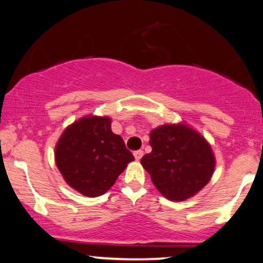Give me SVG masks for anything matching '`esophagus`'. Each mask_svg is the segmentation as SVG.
<instances>
[{
  "label": "esophagus",
  "mask_w": 263,
  "mask_h": 263,
  "mask_svg": "<svg viewBox=\"0 0 263 263\" xmlns=\"http://www.w3.org/2000/svg\"><path fill=\"white\" fill-rule=\"evenodd\" d=\"M142 155H144V151H142V150H138V151H134V157H135V160H137V161H139V160H141Z\"/></svg>",
  "instance_id": "1"
}]
</instances>
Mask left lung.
<instances>
[{
	"label": "left lung",
	"instance_id": "left-lung-1",
	"mask_svg": "<svg viewBox=\"0 0 263 263\" xmlns=\"http://www.w3.org/2000/svg\"><path fill=\"white\" fill-rule=\"evenodd\" d=\"M150 145L152 151L141 158V164L156 189L167 199H189L212 178L216 167L212 147L185 123L152 129Z\"/></svg>",
	"mask_w": 263,
	"mask_h": 263
}]
</instances>
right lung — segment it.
<instances>
[{"label":"right lung","mask_w":263,"mask_h":263,"mask_svg":"<svg viewBox=\"0 0 263 263\" xmlns=\"http://www.w3.org/2000/svg\"><path fill=\"white\" fill-rule=\"evenodd\" d=\"M58 171L84 196L103 195L135 158L111 129L109 117L85 116L68 125L54 147Z\"/></svg>","instance_id":"add662e5"}]
</instances>
